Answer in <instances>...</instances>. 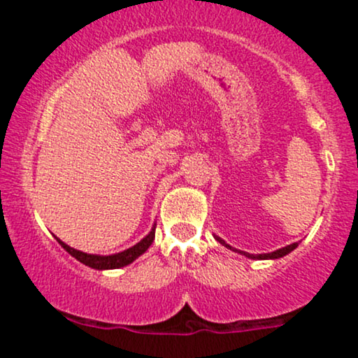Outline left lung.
<instances>
[{
    "label": "left lung",
    "instance_id": "left-lung-1",
    "mask_svg": "<svg viewBox=\"0 0 358 358\" xmlns=\"http://www.w3.org/2000/svg\"><path fill=\"white\" fill-rule=\"evenodd\" d=\"M215 239L219 241L222 245H225V248H227V249H232V250H236V252L244 254L245 257H250V259H279V257L286 256V254H289L291 250H294V249L298 248V242H294V244H289V245H286V248H281V249L274 250V252H268V254H249V252H244V250H237V249L231 248V245H229L225 241H222L220 237H215Z\"/></svg>",
    "mask_w": 358,
    "mask_h": 358
}]
</instances>
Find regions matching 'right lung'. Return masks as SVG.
Listing matches in <instances>:
<instances>
[{
    "instance_id": "1",
    "label": "right lung",
    "mask_w": 358,
    "mask_h": 358,
    "mask_svg": "<svg viewBox=\"0 0 358 358\" xmlns=\"http://www.w3.org/2000/svg\"><path fill=\"white\" fill-rule=\"evenodd\" d=\"M155 229L156 225H153V229H151V232L148 234L145 239H141L138 242L136 245H133V248L122 250V252H117V254H110V256H99V254H87V252H82V250H77L71 248V245H67L65 242H62L60 239L59 244L67 250L69 254H71L72 257H76L77 261H80L82 264L89 266V268L92 269H117V268H124V266L131 264V262L134 261V259H138L141 254H145L148 248L151 245V242L155 241Z\"/></svg>"
}]
</instances>
